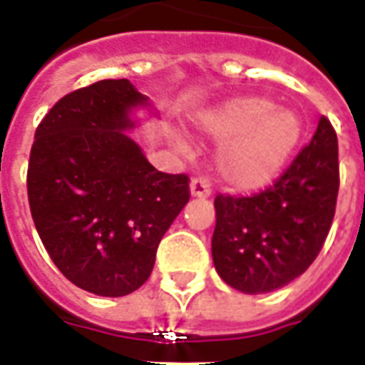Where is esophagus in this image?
I'll return each instance as SVG.
<instances>
[{
  "mask_svg": "<svg viewBox=\"0 0 365 365\" xmlns=\"http://www.w3.org/2000/svg\"><path fill=\"white\" fill-rule=\"evenodd\" d=\"M190 193L191 197H209L211 195V190H209V183L207 180H203V178H193L190 182Z\"/></svg>",
  "mask_w": 365,
  "mask_h": 365,
  "instance_id": "obj_1",
  "label": "esophagus"
}]
</instances>
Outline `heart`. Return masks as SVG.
I'll return each mask as SVG.
<instances>
[{
  "mask_svg": "<svg viewBox=\"0 0 365 365\" xmlns=\"http://www.w3.org/2000/svg\"><path fill=\"white\" fill-rule=\"evenodd\" d=\"M193 130L219 142L217 174L235 191H259L287 168L302 140V118L264 96H235L193 116ZM183 142V140H182Z\"/></svg>",
  "mask_w": 365,
  "mask_h": 365,
  "instance_id": "heart-1",
  "label": "heart"
}]
</instances>
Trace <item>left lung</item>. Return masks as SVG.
Returning a JSON list of instances; mask_svg holds the SVG:
<instances>
[{
	"label": "left lung",
	"mask_w": 365,
	"mask_h": 365,
	"mask_svg": "<svg viewBox=\"0 0 365 365\" xmlns=\"http://www.w3.org/2000/svg\"><path fill=\"white\" fill-rule=\"evenodd\" d=\"M338 138L320 116L308 144L269 190L215 197L211 257L229 287L245 294L282 289L320 253L338 197Z\"/></svg>",
	"instance_id": "1"
}]
</instances>
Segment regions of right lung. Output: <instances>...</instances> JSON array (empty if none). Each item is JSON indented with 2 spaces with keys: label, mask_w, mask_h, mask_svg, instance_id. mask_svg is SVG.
Masks as SVG:
<instances>
[{
  "label": "right lung",
  "mask_w": 365,
  "mask_h": 365,
  "mask_svg": "<svg viewBox=\"0 0 365 365\" xmlns=\"http://www.w3.org/2000/svg\"><path fill=\"white\" fill-rule=\"evenodd\" d=\"M156 114L128 78L58 101L35 132L27 193L57 269L78 289L126 297L140 289L158 245L190 201L187 175L158 172L128 132Z\"/></svg>",
  "instance_id": "1"
}]
</instances>
